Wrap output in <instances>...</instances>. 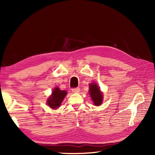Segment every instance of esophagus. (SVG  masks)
<instances>
[{"label":"esophagus","mask_w":155,"mask_h":155,"mask_svg":"<svg viewBox=\"0 0 155 155\" xmlns=\"http://www.w3.org/2000/svg\"><path fill=\"white\" fill-rule=\"evenodd\" d=\"M72 91L74 93H76V92H79L80 91V88H74L72 89Z\"/></svg>","instance_id":"obj_1"}]
</instances>
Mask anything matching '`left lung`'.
<instances>
[{"mask_svg":"<svg viewBox=\"0 0 155 155\" xmlns=\"http://www.w3.org/2000/svg\"><path fill=\"white\" fill-rule=\"evenodd\" d=\"M89 94H90L94 105L98 106L102 104L104 96H103V93L100 91V87L96 83L89 84Z\"/></svg>","mask_w":155,"mask_h":155,"instance_id":"obj_1","label":"left lung"}]
</instances>
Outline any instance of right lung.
Returning <instances> with one entry per match:
<instances>
[{
    "mask_svg": "<svg viewBox=\"0 0 155 155\" xmlns=\"http://www.w3.org/2000/svg\"><path fill=\"white\" fill-rule=\"evenodd\" d=\"M67 92L60 90L59 87H55L51 92V95L47 99V105L53 109H56L61 105L66 96Z\"/></svg>",
    "mask_w": 155,
    "mask_h": 155,
    "instance_id": "right-lung-1",
    "label": "right lung"
}]
</instances>
